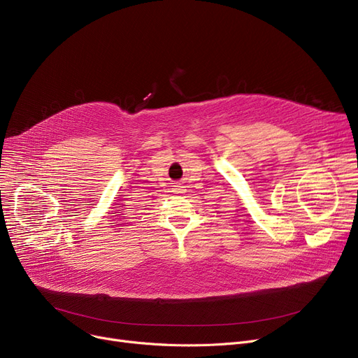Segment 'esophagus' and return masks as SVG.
Segmentation results:
<instances>
[{
    "label": "esophagus",
    "mask_w": 358,
    "mask_h": 358,
    "mask_svg": "<svg viewBox=\"0 0 358 358\" xmlns=\"http://www.w3.org/2000/svg\"><path fill=\"white\" fill-rule=\"evenodd\" d=\"M174 189H173V193H176V194H181V193H184V187L181 185V184H176V185H173Z\"/></svg>",
    "instance_id": "1"
}]
</instances>
